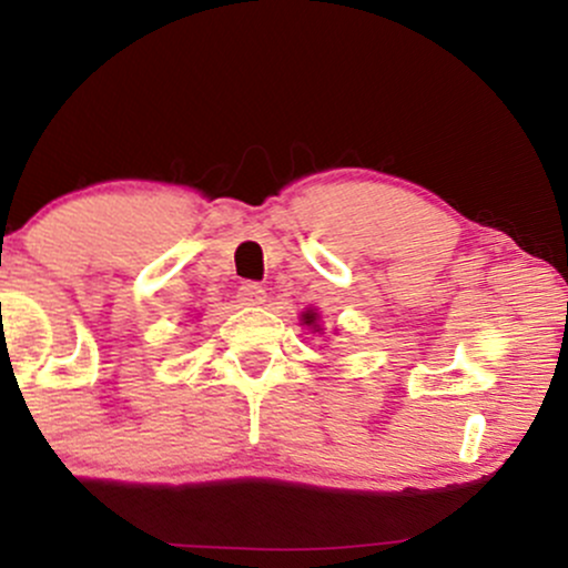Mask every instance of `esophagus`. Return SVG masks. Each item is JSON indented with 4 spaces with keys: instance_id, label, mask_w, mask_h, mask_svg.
<instances>
[{
    "instance_id": "esophagus-1",
    "label": "esophagus",
    "mask_w": 568,
    "mask_h": 568,
    "mask_svg": "<svg viewBox=\"0 0 568 568\" xmlns=\"http://www.w3.org/2000/svg\"><path fill=\"white\" fill-rule=\"evenodd\" d=\"M264 298H266V293H264V288L258 283H243L237 288V302L245 304V306L264 304Z\"/></svg>"
}]
</instances>
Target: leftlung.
Instances as JSON below:
<instances>
[{
    "label": "left lung",
    "instance_id": "obj_1",
    "mask_svg": "<svg viewBox=\"0 0 568 568\" xmlns=\"http://www.w3.org/2000/svg\"><path fill=\"white\" fill-rule=\"evenodd\" d=\"M302 317H304V323H306V325H312V328H315V331H321V325H315V321H317V312L306 310Z\"/></svg>",
    "mask_w": 568,
    "mask_h": 568
}]
</instances>
